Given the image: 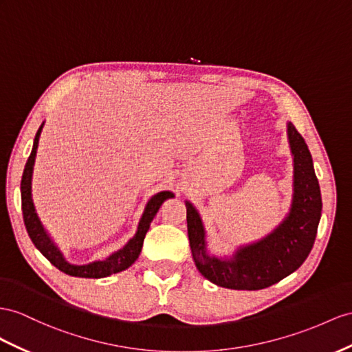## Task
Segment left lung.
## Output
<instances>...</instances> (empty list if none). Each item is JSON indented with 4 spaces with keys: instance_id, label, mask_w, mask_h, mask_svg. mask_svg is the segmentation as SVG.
<instances>
[{
    "instance_id": "obj_1",
    "label": "left lung",
    "mask_w": 352,
    "mask_h": 352,
    "mask_svg": "<svg viewBox=\"0 0 352 352\" xmlns=\"http://www.w3.org/2000/svg\"><path fill=\"white\" fill-rule=\"evenodd\" d=\"M288 140L294 155V197L290 215L267 238L241 248L233 260H219L205 253L201 217L192 204H186L193 262L211 283L232 290H262L299 269L309 256L322 208L320 184L309 148L292 123H288Z\"/></svg>"
}]
</instances>
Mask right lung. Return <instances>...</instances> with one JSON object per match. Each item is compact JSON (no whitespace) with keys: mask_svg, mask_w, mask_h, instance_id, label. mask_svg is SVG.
I'll return each mask as SVG.
<instances>
[{"mask_svg":"<svg viewBox=\"0 0 352 352\" xmlns=\"http://www.w3.org/2000/svg\"><path fill=\"white\" fill-rule=\"evenodd\" d=\"M41 129H43V124L40 126L37 135H35L34 147H32V151L28 157V162H26V165H25L22 183H21L23 221H25V228H26V230H28V235L32 241V244L35 245V248L40 250V253L46 257L53 266H56L60 272H64L71 276L104 278V276L122 272V270L128 269L135 262V260L138 258V256L141 253V248H142L144 238H146V233L150 228V223L153 219H155V215L159 211L160 205L164 204V201L169 199V197H174V193L160 192L156 196L151 197L146 206V211H144V214H142V219H141L140 226H138V232L135 233V236L122 250L116 251V253H113L105 260H99V262H94L89 265H83V266L71 265L64 257H62L60 251L50 241L47 233L44 232L41 223L37 217V214H35L32 197H31V178H32L34 162H35V155H37Z\"/></svg>","mask_w":352,"mask_h":352,"instance_id":"1","label":"right lung"}]
</instances>
